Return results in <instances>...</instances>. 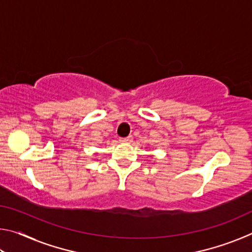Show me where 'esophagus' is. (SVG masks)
<instances>
[{"label":"esophagus","mask_w":252,"mask_h":252,"mask_svg":"<svg viewBox=\"0 0 252 252\" xmlns=\"http://www.w3.org/2000/svg\"><path fill=\"white\" fill-rule=\"evenodd\" d=\"M120 141L122 143H130V142H132V136L129 135V136H126V138H121Z\"/></svg>","instance_id":"esophagus-1"}]
</instances>
